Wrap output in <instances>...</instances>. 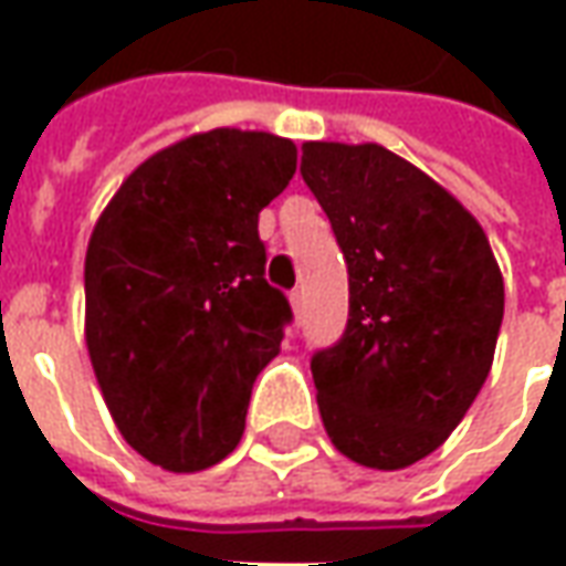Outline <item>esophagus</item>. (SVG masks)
Returning a JSON list of instances; mask_svg holds the SVG:
<instances>
[{
  "label": "esophagus",
  "instance_id": "obj_1",
  "mask_svg": "<svg viewBox=\"0 0 566 566\" xmlns=\"http://www.w3.org/2000/svg\"><path fill=\"white\" fill-rule=\"evenodd\" d=\"M291 308H294L296 315L303 312V291H294V294H291Z\"/></svg>",
  "mask_w": 566,
  "mask_h": 566
}]
</instances>
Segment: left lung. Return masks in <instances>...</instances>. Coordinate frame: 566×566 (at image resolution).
Masks as SVG:
<instances>
[{"mask_svg": "<svg viewBox=\"0 0 566 566\" xmlns=\"http://www.w3.org/2000/svg\"><path fill=\"white\" fill-rule=\"evenodd\" d=\"M300 172L348 263V327L312 357L321 421L348 461L403 470L449 439L491 373L497 258L461 199L376 142H306Z\"/></svg>", "mask_w": 566, "mask_h": 566, "instance_id": "1", "label": "left lung"}]
</instances>
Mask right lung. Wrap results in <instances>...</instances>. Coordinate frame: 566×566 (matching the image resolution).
Instances as JSON below:
<instances>
[{"mask_svg": "<svg viewBox=\"0 0 566 566\" xmlns=\"http://www.w3.org/2000/svg\"><path fill=\"white\" fill-rule=\"evenodd\" d=\"M296 145L218 127L150 154L117 187L84 258V339L120 437L169 473L223 461L291 306L263 279L258 214Z\"/></svg>", "mask_w": 566, "mask_h": 566, "instance_id": "obj_1", "label": "right lung"}]
</instances>
